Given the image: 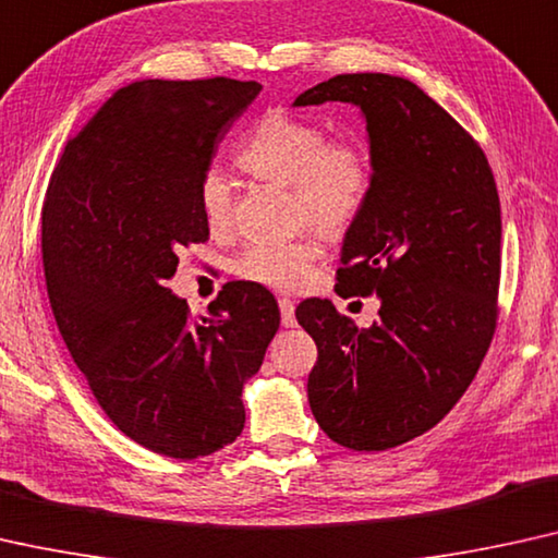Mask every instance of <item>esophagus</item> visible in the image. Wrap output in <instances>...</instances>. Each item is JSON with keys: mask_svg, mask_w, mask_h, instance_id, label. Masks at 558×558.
Wrapping results in <instances>:
<instances>
[{"mask_svg": "<svg viewBox=\"0 0 558 558\" xmlns=\"http://www.w3.org/2000/svg\"><path fill=\"white\" fill-rule=\"evenodd\" d=\"M278 305H280V320H282V326L293 328V326L298 324V320H295V303L290 301V298H280Z\"/></svg>", "mask_w": 558, "mask_h": 558, "instance_id": "obj_1", "label": "esophagus"}]
</instances>
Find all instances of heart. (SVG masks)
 <instances>
[{"label":"heart","mask_w":558,"mask_h":558,"mask_svg":"<svg viewBox=\"0 0 558 558\" xmlns=\"http://www.w3.org/2000/svg\"><path fill=\"white\" fill-rule=\"evenodd\" d=\"M240 167L263 182L290 186L295 225L311 222L326 238L354 227L372 194V161L356 141H328L324 125L286 111H270L238 151ZM197 207L211 234L232 227L234 186L209 167L197 182ZM320 255L311 232L293 240L250 242L234 257V276L276 290H295L311 278Z\"/></svg>","instance_id":"heart-1"}]
</instances>
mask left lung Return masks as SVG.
<instances>
[{"mask_svg":"<svg viewBox=\"0 0 558 558\" xmlns=\"http://www.w3.org/2000/svg\"><path fill=\"white\" fill-rule=\"evenodd\" d=\"M326 100L359 106L372 146V194L339 282L381 308L359 328L311 298L295 318L318 347L313 417L333 442L379 452L433 429L481 368L498 318L500 199L481 144L414 83L336 75L295 106Z\"/></svg>","mask_w":558,"mask_h":558,"instance_id":"1","label":"left lung"}]
</instances>
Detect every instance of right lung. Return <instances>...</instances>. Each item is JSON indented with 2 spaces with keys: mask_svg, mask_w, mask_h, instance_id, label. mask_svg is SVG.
Listing matches in <instances>:
<instances>
[{
  "mask_svg": "<svg viewBox=\"0 0 558 558\" xmlns=\"http://www.w3.org/2000/svg\"><path fill=\"white\" fill-rule=\"evenodd\" d=\"M255 81H136L65 144L43 207V265L60 336L108 420L177 460L245 427L242 387L280 326L270 290L227 282L207 316L171 295L177 250L207 242L197 182Z\"/></svg>",
  "mask_w": 558,
  "mask_h": 558,
  "instance_id": "add662e5",
  "label": "right lung"
}]
</instances>
